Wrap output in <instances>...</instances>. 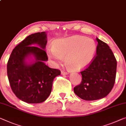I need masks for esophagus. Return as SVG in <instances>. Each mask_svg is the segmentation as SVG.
Masks as SVG:
<instances>
[{
	"mask_svg": "<svg viewBox=\"0 0 126 126\" xmlns=\"http://www.w3.org/2000/svg\"><path fill=\"white\" fill-rule=\"evenodd\" d=\"M61 74L62 75H67L68 74V73H67V72H66V71H61Z\"/></svg>",
	"mask_w": 126,
	"mask_h": 126,
	"instance_id": "obj_1",
	"label": "esophagus"
}]
</instances>
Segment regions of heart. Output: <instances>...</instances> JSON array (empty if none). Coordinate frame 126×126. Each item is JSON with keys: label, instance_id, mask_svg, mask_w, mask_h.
Returning <instances> with one entry per match:
<instances>
[{"label": "heart", "instance_id": "b5f03b06", "mask_svg": "<svg viewBox=\"0 0 126 126\" xmlns=\"http://www.w3.org/2000/svg\"><path fill=\"white\" fill-rule=\"evenodd\" d=\"M96 44L92 39L75 35L56 41L47 55L55 63L64 59L66 66L71 69H82L91 63L96 52Z\"/></svg>", "mask_w": 126, "mask_h": 126}]
</instances>
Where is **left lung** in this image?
Here are the masks:
<instances>
[{"label":"left lung","instance_id":"1","mask_svg":"<svg viewBox=\"0 0 126 126\" xmlns=\"http://www.w3.org/2000/svg\"><path fill=\"white\" fill-rule=\"evenodd\" d=\"M96 55L87 68L81 71L80 84L74 91L83 100L92 101L105 97L114 85L117 60L109 46L96 38Z\"/></svg>","mask_w":126,"mask_h":126}]
</instances>
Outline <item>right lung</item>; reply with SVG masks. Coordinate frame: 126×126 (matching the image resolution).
I'll use <instances>...</instances> for the list:
<instances>
[{
	"instance_id": "obj_1",
	"label": "right lung",
	"mask_w": 126,
	"mask_h": 126,
	"mask_svg": "<svg viewBox=\"0 0 126 126\" xmlns=\"http://www.w3.org/2000/svg\"><path fill=\"white\" fill-rule=\"evenodd\" d=\"M47 35L39 32L27 36L13 49L8 61L7 75L12 90L17 98L27 103L45 101L52 91L54 78L61 74L45 63L48 60L44 51Z\"/></svg>"
}]
</instances>
